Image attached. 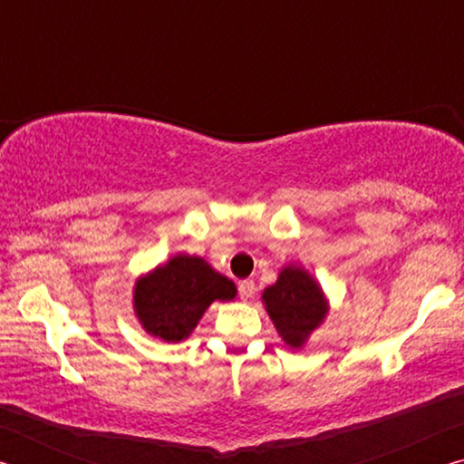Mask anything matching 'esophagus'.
<instances>
[{"label":"esophagus","mask_w":464,"mask_h":464,"mask_svg":"<svg viewBox=\"0 0 464 464\" xmlns=\"http://www.w3.org/2000/svg\"><path fill=\"white\" fill-rule=\"evenodd\" d=\"M256 293V282L254 280H241L239 282V296L243 301H247V298L254 296Z\"/></svg>","instance_id":"obj_1"}]
</instances>
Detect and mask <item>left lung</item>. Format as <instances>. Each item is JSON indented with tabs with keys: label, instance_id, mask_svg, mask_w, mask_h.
<instances>
[{
	"label": "left lung",
	"instance_id": "obj_1",
	"mask_svg": "<svg viewBox=\"0 0 464 464\" xmlns=\"http://www.w3.org/2000/svg\"><path fill=\"white\" fill-rule=\"evenodd\" d=\"M262 301L280 337L290 348H301L327 313L319 285L296 266H288L280 272L276 285L264 290Z\"/></svg>",
	"mask_w": 464,
	"mask_h": 464
}]
</instances>
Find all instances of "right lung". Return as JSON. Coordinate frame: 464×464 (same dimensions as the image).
<instances>
[{
  "label": "right lung",
  "mask_w": 464,
  "mask_h": 464,
  "mask_svg": "<svg viewBox=\"0 0 464 464\" xmlns=\"http://www.w3.org/2000/svg\"><path fill=\"white\" fill-rule=\"evenodd\" d=\"M235 285L196 256H176L135 286L137 317L149 334L182 342L213 301L235 298Z\"/></svg>",
  "instance_id": "obj_1"
}]
</instances>
